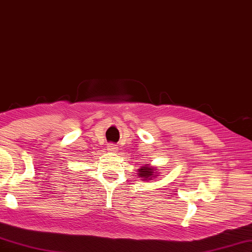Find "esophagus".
I'll list each match as a JSON object with an SVG mask.
<instances>
[{
  "label": "esophagus",
  "mask_w": 252,
  "mask_h": 252,
  "mask_svg": "<svg viewBox=\"0 0 252 252\" xmlns=\"http://www.w3.org/2000/svg\"><path fill=\"white\" fill-rule=\"evenodd\" d=\"M116 149H117L116 147L113 146V145H108V146H107V150H108V151H116Z\"/></svg>",
  "instance_id": "obj_1"
}]
</instances>
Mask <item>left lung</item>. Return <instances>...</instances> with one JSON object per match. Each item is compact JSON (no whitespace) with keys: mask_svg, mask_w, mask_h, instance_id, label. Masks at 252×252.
Masks as SVG:
<instances>
[{"mask_svg":"<svg viewBox=\"0 0 252 252\" xmlns=\"http://www.w3.org/2000/svg\"><path fill=\"white\" fill-rule=\"evenodd\" d=\"M156 170L157 168L151 167V165H142V167H140L138 171H137V172H138L137 175H138L141 181H150V180L156 179L159 175L156 172Z\"/></svg>","mask_w":252,"mask_h":252,"instance_id":"left-lung-1","label":"left lung"}]
</instances>
